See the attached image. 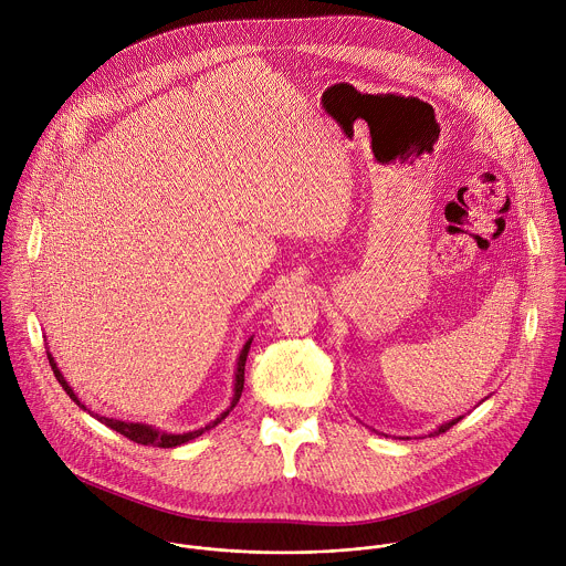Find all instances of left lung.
<instances>
[{
    "mask_svg": "<svg viewBox=\"0 0 566 566\" xmlns=\"http://www.w3.org/2000/svg\"><path fill=\"white\" fill-rule=\"evenodd\" d=\"M460 422V418H455V420H451V422H447V424H442L438 431H433V436H440V433H444V431H449L453 424H458Z\"/></svg>",
    "mask_w": 566,
    "mask_h": 566,
    "instance_id": "1",
    "label": "left lung"
}]
</instances>
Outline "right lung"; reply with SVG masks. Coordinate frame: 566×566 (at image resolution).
I'll return each instance as SVG.
<instances>
[{"instance_id": "1", "label": "right lung", "mask_w": 566, "mask_h": 566, "mask_svg": "<svg viewBox=\"0 0 566 566\" xmlns=\"http://www.w3.org/2000/svg\"><path fill=\"white\" fill-rule=\"evenodd\" d=\"M249 348H251V339L244 344V348H242V353H240V359H238V373H235V396H233V400H231V407L211 424V427H216V424H220L231 411H233V407L240 402V396H242V389H244V364H247V355H249ZM49 355V361H51V368H53V373H55V378H57V382L62 385V389L69 394V398L77 405V407H82L84 411H88L80 400H77V396L73 394V389L69 387V382L64 380V375L60 373V368H57V364H55V359H53V355L51 353H46ZM102 424H106V427H111L113 431H117V433H122L124 438H128V440H133V442H137V444H144V447H159V449H170V447H179V444H184V442H188V440H193V438H198V436H202L205 431H209L211 427H205V429H198V431H188V433H179V436H175V433H161V431H157V429H153V427H148V424H139V422H122V420H113V418H99V416H95Z\"/></svg>"}]
</instances>
